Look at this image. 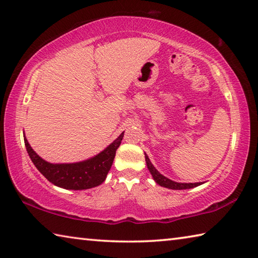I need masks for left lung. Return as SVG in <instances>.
<instances>
[{
  "label": "left lung",
  "mask_w": 258,
  "mask_h": 258,
  "mask_svg": "<svg viewBox=\"0 0 258 258\" xmlns=\"http://www.w3.org/2000/svg\"><path fill=\"white\" fill-rule=\"evenodd\" d=\"M145 157H146V163L148 166V169H149V172L151 173L155 182L160 186L168 187V189H172V190H185V189H192V187H196L202 184L200 182L199 183H178V182L169 180L168 177L164 176L163 174H160L158 171H157L155 166L151 164L149 157L147 156V154H145Z\"/></svg>",
  "instance_id": "obj_1"
}]
</instances>
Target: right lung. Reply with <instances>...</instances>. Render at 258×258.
Masks as SVG:
<instances>
[{
  "mask_svg": "<svg viewBox=\"0 0 258 258\" xmlns=\"http://www.w3.org/2000/svg\"><path fill=\"white\" fill-rule=\"evenodd\" d=\"M124 132L115 141L111 142L106 149L91 158L71 164H52L41 158L27 141L26 137L25 146L32 159L41 174L47 178L52 184L67 190H86L98 186L104 182L108 172L110 171L116 150L120 146Z\"/></svg>",
  "mask_w": 258,
  "mask_h": 258,
  "instance_id": "obj_1",
  "label": "right lung"
}]
</instances>
